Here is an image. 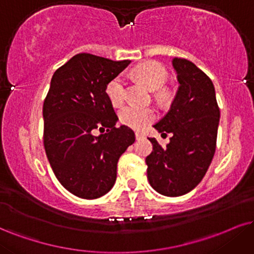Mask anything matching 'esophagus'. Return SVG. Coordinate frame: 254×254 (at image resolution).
<instances>
[{"instance_id": "obj_1", "label": "esophagus", "mask_w": 254, "mask_h": 254, "mask_svg": "<svg viewBox=\"0 0 254 254\" xmlns=\"http://www.w3.org/2000/svg\"><path fill=\"white\" fill-rule=\"evenodd\" d=\"M135 137H136V140H141V139H143V137H145V134H142V133H140V132H136L135 133Z\"/></svg>"}]
</instances>
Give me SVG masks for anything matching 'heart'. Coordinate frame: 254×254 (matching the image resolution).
<instances>
[{
	"mask_svg": "<svg viewBox=\"0 0 254 254\" xmlns=\"http://www.w3.org/2000/svg\"><path fill=\"white\" fill-rule=\"evenodd\" d=\"M133 74L149 89L160 88L168 77V71L164 64L156 61H147L137 64ZM109 101L114 106H121L125 101V79L121 75L113 77L106 87ZM120 120L124 125L133 129H142L149 122L155 120L156 113L153 108H140L126 106L120 111Z\"/></svg>",
	"mask_w": 254,
	"mask_h": 254,
	"instance_id": "b5f03b06",
	"label": "heart"
}]
</instances>
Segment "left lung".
Masks as SVG:
<instances>
[{"mask_svg":"<svg viewBox=\"0 0 254 254\" xmlns=\"http://www.w3.org/2000/svg\"><path fill=\"white\" fill-rule=\"evenodd\" d=\"M173 65L179 89L170 111L154 125L160 133L172 134L170 143L162 147L148 137L153 151L146 158L149 184L166 196L184 195L202 180L214 156L220 119L207 75L186 59L175 58Z\"/></svg>","mask_w":254,"mask_h":254,"instance_id":"obj_1","label":"left lung"}]
</instances>
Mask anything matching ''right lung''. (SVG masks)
I'll return each instance as SVG.
<instances>
[{"label": "right lung", "instance_id": "1", "mask_svg": "<svg viewBox=\"0 0 254 254\" xmlns=\"http://www.w3.org/2000/svg\"><path fill=\"white\" fill-rule=\"evenodd\" d=\"M129 64L81 53L52 77L43 102V145L55 177L79 198L109 192L119 158L135 141L129 127L115 126L118 117L106 94L107 83Z\"/></svg>", "mask_w": 254, "mask_h": 254}]
</instances>
